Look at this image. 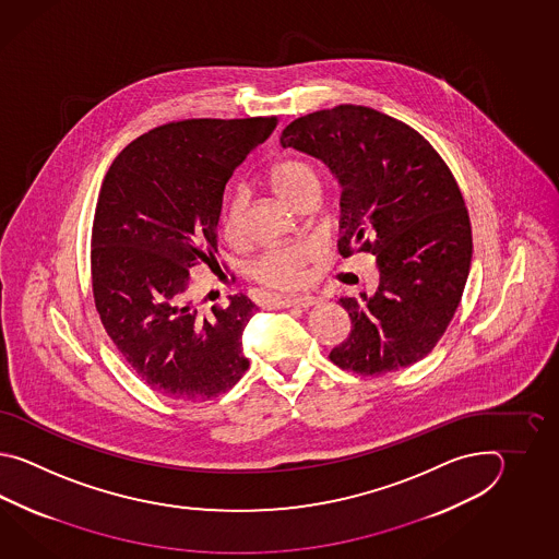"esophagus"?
Masks as SVG:
<instances>
[{
	"label": "esophagus",
	"instance_id": "1",
	"mask_svg": "<svg viewBox=\"0 0 559 559\" xmlns=\"http://www.w3.org/2000/svg\"><path fill=\"white\" fill-rule=\"evenodd\" d=\"M282 308H309V306H316L318 304V297L313 296H292L284 297L282 301Z\"/></svg>",
	"mask_w": 559,
	"mask_h": 559
}]
</instances>
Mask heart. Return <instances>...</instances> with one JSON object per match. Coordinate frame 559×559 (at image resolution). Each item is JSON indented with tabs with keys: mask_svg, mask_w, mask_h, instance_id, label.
Returning <instances> with one entry per match:
<instances>
[{
	"mask_svg": "<svg viewBox=\"0 0 559 559\" xmlns=\"http://www.w3.org/2000/svg\"><path fill=\"white\" fill-rule=\"evenodd\" d=\"M272 186L289 205L297 207L308 195H320L321 179L318 169L306 159H284L272 167ZM243 191L238 190L227 200L219 214V229L227 243L243 241ZM318 248L311 241H297L263 251L250 265V275L258 284L272 289H296L306 282V270L316 260Z\"/></svg>",
	"mask_w": 559,
	"mask_h": 559,
	"instance_id": "1",
	"label": "heart"
}]
</instances>
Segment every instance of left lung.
<instances>
[{
    "label": "left lung",
    "mask_w": 559,
    "mask_h": 559,
    "mask_svg": "<svg viewBox=\"0 0 559 559\" xmlns=\"http://www.w3.org/2000/svg\"><path fill=\"white\" fill-rule=\"evenodd\" d=\"M282 145L313 155L342 183L337 250L373 253V296L340 297L352 332L330 359L381 376L428 356L448 330L472 263V224L452 169L400 119L335 106L292 121Z\"/></svg>",
    "instance_id": "1"
}]
</instances>
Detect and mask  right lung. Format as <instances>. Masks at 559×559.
<instances>
[{
    "label": "right lung",
    "instance_id": "add662e5",
    "mask_svg": "<svg viewBox=\"0 0 559 559\" xmlns=\"http://www.w3.org/2000/svg\"><path fill=\"white\" fill-rule=\"evenodd\" d=\"M275 126V116L169 121L107 169L92 227L95 309L138 378L169 400H212L250 368L241 335L255 304L239 294L203 313L191 267L215 262L227 179Z\"/></svg>",
    "mask_w": 559,
    "mask_h": 559
}]
</instances>
